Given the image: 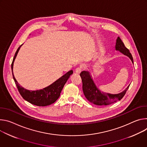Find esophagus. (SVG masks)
<instances>
[{
  "instance_id": "1",
  "label": "esophagus",
  "mask_w": 147,
  "mask_h": 147,
  "mask_svg": "<svg viewBox=\"0 0 147 147\" xmlns=\"http://www.w3.org/2000/svg\"><path fill=\"white\" fill-rule=\"evenodd\" d=\"M81 72H82V68H81L80 67H78L77 68H76L75 69V72L78 74H79Z\"/></svg>"
}]
</instances>
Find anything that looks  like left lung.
Segmentation results:
<instances>
[{"instance_id":"1","label":"left lung","mask_w":147,"mask_h":147,"mask_svg":"<svg viewBox=\"0 0 147 147\" xmlns=\"http://www.w3.org/2000/svg\"><path fill=\"white\" fill-rule=\"evenodd\" d=\"M115 49L116 51H120L123 54L127 56L133 63V58L129 50L125 47L124 43L119 37L116 40ZM82 81V90L86 98L90 103L97 106H106L120 100L125 95L128 90V85L125 90L117 94H111L104 93L100 91L94 84L90 72L84 71L80 74Z\"/></svg>"}]
</instances>
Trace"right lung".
Wrapping results in <instances>:
<instances>
[{
	"label": "right lung",
	"mask_w": 147,
	"mask_h": 147,
	"mask_svg": "<svg viewBox=\"0 0 147 147\" xmlns=\"http://www.w3.org/2000/svg\"><path fill=\"white\" fill-rule=\"evenodd\" d=\"M22 45H21L18 48V50L16 51L11 63V71L13 78L20 94L24 100L36 106H46L54 103L59 98L60 93L65 83L67 82V81L69 78L70 75L73 74V71L71 70L68 71L61 78L58 79L57 80H55L52 84L48 86L47 87L44 88L42 89L37 90H29L24 89L22 86H20L18 82V81L16 80L13 72V63L14 60L16 57H17L19 51Z\"/></svg>",
	"instance_id": "add662e5"
}]
</instances>
